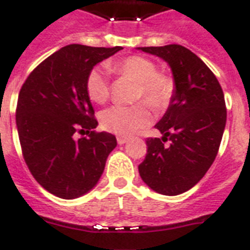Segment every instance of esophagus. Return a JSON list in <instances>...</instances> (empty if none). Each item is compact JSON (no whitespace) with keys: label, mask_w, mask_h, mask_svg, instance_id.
I'll list each match as a JSON object with an SVG mask.
<instances>
[{"label":"esophagus","mask_w":250,"mask_h":250,"mask_svg":"<svg viewBox=\"0 0 250 250\" xmlns=\"http://www.w3.org/2000/svg\"><path fill=\"white\" fill-rule=\"evenodd\" d=\"M117 141H118V144H119V145H123V144H125L127 141H128V139H127V137H125V136H118Z\"/></svg>","instance_id":"obj_1"}]
</instances>
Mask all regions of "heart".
I'll use <instances>...</instances> for the list:
<instances>
[{
    "mask_svg": "<svg viewBox=\"0 0 250 250\" xmlns=\"http://www.w3.org/2000/svg\"><path fill=\"white\" fill-rule=\"evenodd\" d=\"M107 71L127 78L137 83L135 100H144L153 109H161L170 102L174 93V82L166 74L157 72L156 64L141 56H129L123 60L107 63ZM88 97L93 102L104 104L110 96L107 76L100 68L88 72L85 80ZM102 127L119 136H132L150 123V114L145 105H114L101 114Z\"/></svg>",
    "mask_w": 250,
    "mask_h": 250,
    "instance_id": "1",
    "label": "heart"
}]
</instances>
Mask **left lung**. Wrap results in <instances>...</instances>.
I'll list each match as a JSON object with an SVG mask.
<instances>
[{
	"mask_svg": "<svg viewBox=\"0 0 250 250\" xmlns=\"http://www.w3.org/2000/svg\"><path fill=\"white\" fill-rule=\"evenodd\" d=\"M137 49L166 61L175 83L168 109L154 125L164 136L146 139L139 172L157 193L176 196L196 186L217 157L227 119L225 94L189 49L178 44ZM167 140L170 144L165 146Z\"/></svg>",
	"mask_w": 250,
	"mask_h": 250,
	"instance_id": "8db88e82",
	"label": "left lung"
}]
</instances>
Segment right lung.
Instances as JSON below:
<instances>
[{"instance_id":"right-lung-1","label":"right lung","mask_w":250,"mask_h":250,"mask_svg":"<svg viewBox=\"0 0 250 250\" xmlns=\"http://www.w3.org/2000/svg\"><path fill=\"white\" fill-rule=\"evenodd\" d=\"M121 49L67 45L21 85L15 115L21 153L33 178L57 197L72 200L89 192L117 146L114 135L93 131L98 123L85 80L96 64ZM85 130V138L76 139Z\"/></svg>"}]
</instances>
